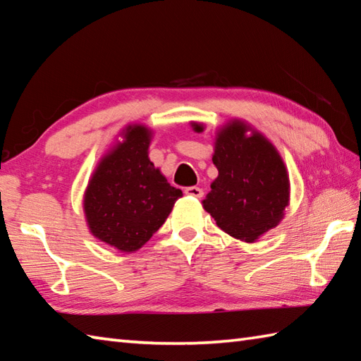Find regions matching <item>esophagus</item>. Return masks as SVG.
Segmentation results:
<instances>
[{"instance_id": "esophagus-1", "label": "esophagus", "mask_w": 361, "mask_h": 361, "mask_svg": "<svg viewBox=\"0 0 361 361\" xmlns=\"http://www.w3.org/2000/svg\"><path fill=\"white\" fill-rule=\"evenodd\" d=\"M186 195H190V197H195V198H202L203 197V189L197 188V186H189L185 189Z\"/></svg>"}]
</instances>
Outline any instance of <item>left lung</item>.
Segmentation results:
<instances>
[{
    "label": "left lung",
    "mask_w": 361,
    "mask_h": 361,
    "mask_svg": "<svg viewBox=\"0 0 361 361\" xmlns=\"http://www.w3.org/2000/svg\"><path fill=\"white\" fill-rule=\"evenodd\" d=\"M197 132L203 127L195 124ZM240 121L225 127L217 136L212 163L219 176L203 200L217 226L229 235L255 242L279 224L288 204V175L271 142Z\"/></svg>",
    "instance_id": "1"
}]
</instances>
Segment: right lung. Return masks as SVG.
I'll list each match as a JSON object with an SVG mask.
<instances>
[{
  "instance_id": "obj_1",
  "label": "right lung",
  "mask_w": 361,
  "mask_h": 361,
  "mask_svg": "<svg viewBox=\"0 0 361 361\" xmlns=\"http://www.w3.org/2000/svg\"><path fill=\"white\" fill-rule=\"evenodd\" d=\"M150 132L130 126L126 141L99 164L85 192V216L99 240L119 251L140 250L183 195L149 159Z\"/></svg>"
}]
</instances>
